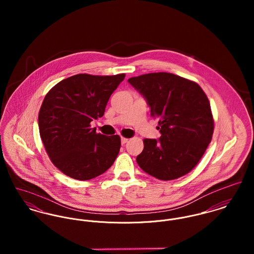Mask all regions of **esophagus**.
I'll return each instance as SVG.
<instances>
[{"mask_svg":"<svg viewBox=\"0 0 254 254\" xmlns=\"http://www.w3.org/2000/svg\"><path fill=\"white\" fill-rule=\"evenodd\" d=\"M128 140H129V139H127V138H124V137H122V138H121V144H122V145L126 144V143L128 142Z\"/></svg>","mask_w":254,"mask_h":254,"instance_id":"34e87169","label":"esophagus"}]
</instances>
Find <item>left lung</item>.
<instances>
[{
  "mask_svg": "<svg viewBox=\"0 0 254 254\" xmlns=\"http://www.w3.org/2000/svg\"><path fill=\"white\" fill-rule=\"evenodd\" d=\"M128 82L159 119V140L144 139L139 166L156 179L169 181L190 172L211 142L214 119L207 96L194 81L166 72L143 74Z\"/></svg>",
  "mask_w": 254,
  "mask_h": 254,
  "instance_id": "obj_1",
  "label": "left lung"
}]
</instances>
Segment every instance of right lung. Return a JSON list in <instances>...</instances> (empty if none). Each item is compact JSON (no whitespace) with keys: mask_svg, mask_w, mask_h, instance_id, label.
<instances>
[{"mask_svg":"<svg viewBox=\"0 0 254 254\" xmlns=\"http://www.w3.org/2000/svg\"><path fill=\"white\" fill-rule=\"evenodd\" d=\"M124 77V73L76 74L47 93L38 115L40 137L53 164L66 176L90 180L113 164L120 137L97 133L90 123L104 115L109 97Z\"/></svg>","mask_w":254,"mask_h":254,"instance_id":"add662e5","label":"right lung"}]
</instances>
